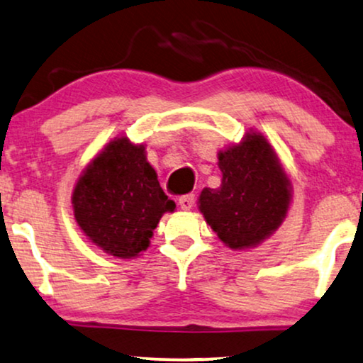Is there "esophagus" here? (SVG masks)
<instances>
[{
    "label": "esophagus",
    "instance_id": "esophagus-1",
    "mask_svg": "<svg viewBox=\"0 0 363 363\" xmlns=\"http://www.w3.org/2000/svg\"><path fill=\"white\" fill-rule=\"evenodd\" d=\"M179 207L182 208V211H191V208L194 207V196H192V194L179 197Z\"/></svg>",
    "mask_w": 363,
    "mask_h": 363
}]
</instances>
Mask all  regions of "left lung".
Masks as SVG:
<instances>
[{"instance_id":"8db88e82","label":"left lung","mask_w":363,"mask_h":363,"mask_svg":"<svg viewBox=\"0 0 363 363\" xmlns=\"http://www.w3.org/2000/svg\"><path fill=\"white\" fill-rule=\"evenodd\" d=\"M220 187H203L199 212L225 247L255 248L281 227L293 186L268 138L257 130L217 152Z\"/></svg>"}]
</instances>
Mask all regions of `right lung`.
<instances>
[{"label":"right lung","instance_id":"obj_1","mask_svg":"<svg viewBox=\"0 0 363 363\" xmlns=\"http://www.w3.org/2000/svg\"><path fill=\"white\" fill-rule=\"evenodd\" d=\"M77 225L115 258L131 259L150 247L152 232L176 203L162 192L146 145L116 136L91 157L72 189Z\"/></svg>","mask_w":363,"mask_h":363}]
</instances>
